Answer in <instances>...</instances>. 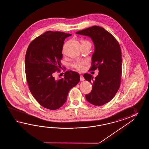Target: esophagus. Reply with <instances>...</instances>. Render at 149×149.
Segmentation results:
<instances>
[{
	"label": "esophagus",
	"instance_id": "1",
	"mask_svg": "<svg viewBox=\"0 0 149 149\" xmlns=\"http://www.w3.org/2000/svg\"><path fill=\"white\" fill-rule=\"evenodd\" d=\"M80 80H81V81H84V80H85V78H84V77H83V76H82V75H80Z\"/></svg>",
	"mask_w": 149,
	"mask_h": 149
}]
</instances>
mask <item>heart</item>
I'll return each instance as SVG.
<instances>
[{"label": "heart", "instance_id": "heart-1", "mask_svg": "<svg viewBox=\"0 0 149 149\" xmlns=\"http://www.w3.org/2000/svg\"><path fill=\"white\" fill-rule=\"evenodd\" d=\"M82 45H89L91 46V44L89 41L86 40H81ZM87 63V61L85 60L78 61L73 62V63L71 64V67L76 69L77 71L79 72H82L84 71L85 69V65Z\"/></svg>", "mask_w": 149, "mask_h": 149}]
</instances>
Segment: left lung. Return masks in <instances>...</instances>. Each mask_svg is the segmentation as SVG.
I'll return each mask as SVG.
<instances>
[{"instance_id":"left-lung-1","label":"left lung","mask_w":149,"mask_h":149,"mask_svg":"<svg viewBox=\"0 0 149 149\" xmlns=\"http://www.w3.org/2000/svg\"><path fill=\"white\" fill-rule=\"evenodd\" d=\"M88 36L95 45L89 71L99 70L98 76L85 73L84 78L92 84L91 93L86 99L92 104L100 106L110 101L120 87L122 74L121 52L119 44L113 35L99 26H93L77 32Z\"/></svg>"}]
</instances>
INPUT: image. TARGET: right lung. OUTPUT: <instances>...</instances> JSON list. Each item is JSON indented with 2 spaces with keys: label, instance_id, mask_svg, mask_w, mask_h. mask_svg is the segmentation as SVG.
<instances>
[{
  "label": "right lung",
  "instance_id": "1",
  "mask_svg": "<svg viewBox=\"0 0 149 149\" xmlns=\"http://www.w3.org/2000/svg\"><path fill=\"white\" fill-rule=\"evenodd\" d=\"M63 32L48 31L29 45L25 57V75L32 95L42 107L54 110L67 101L68 93L80 81L79 73L67 71L57 79L65 39L71 36Z\"/></svg>",
  "mask_w": 149,
  "mask_h": 149
}]
</instances>
